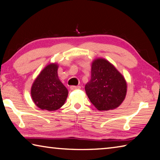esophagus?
Masks as SVG:
<instances>
[{"mask_svg": "<svg viewBox=\"0 0 160 160\" xmlns=\"http://www.w3.org/2000/svg\"><path fill=\"white\" fill-rule=\"evenodd\" d=\"M70 90H77V89H80V86H74V85H72V86H70Z\"/></svg>", "mask_w": 160, "mask_h": 160, "instance_id": "1", "label": "esophagus"}]
</instances>
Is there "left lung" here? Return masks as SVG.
<instances>
[{
  "label": "left lung",
  "mask_w": 160,
  "mask_h": 160,
  "mask_svg": "<svg viewBox=\"0 0 160 160\" xmlns=\"http://www.w3.org/2000/svg\"><path fill=\"white\" fill-rule=\"evenodd\" d=\"M85 88L92 104L99 111L114 109L120 106L127 92L125 78L104 58L93 61L91 80Z\"/></svg>",
  "instance_id": "left-lung-1"
}]
</instances>
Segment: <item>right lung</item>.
Masks as SVG:
<instances>
[{
	"label": "right lung",
	"instance_id": "1",
	"mask_svg": "<svg viewBox=\"0 0 160 160\" xmlns=\"http://www.w3.org/2000/svg\"><path fill=\"white\" fill-rule=\"evenodd\" d=\"M57 63H50L43 69L32 84V99L42 110L56 111L63 106L68 91L58 76Z\"/></svg>",
	"mask_w": 160,
	"mask_h": 160
}]
</instances>
